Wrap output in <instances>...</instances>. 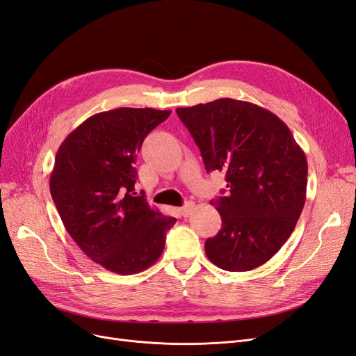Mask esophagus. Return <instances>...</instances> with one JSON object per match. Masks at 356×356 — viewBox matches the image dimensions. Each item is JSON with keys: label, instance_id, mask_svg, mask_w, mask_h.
I'll return each mask as SVG.
<instances>
[{"label": "esophagus", "instance_id": "obj_1", "mask_svg": "<svg viewBox=\"0 0 356 356\" xmlns=\"http://www.w3.org/2000/svg\"><path fill=\"white\" fill-rule=\"evenodd\" d=\"M191 209H193V203H187L186 206L179 207V209H178V213H179V216H182V218H187V216L190 215Z\"/></svg>", "mask_w": 356, "mask_h": 356}]
</instances>
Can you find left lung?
I'll use <instances>...</instances> for the list:
<instances>
[{"instance_id":"left-lung-1","label":"left lung","mask_w":356,"mask_h":356,"mask_svg":"<svg viewBox=\"0 0 356 356\" xmlns=\"http://www.w3.org/2000/svg\"><path fill=\"white\" fill-rule=\"evenodd\" d=\"M177 115L207 172H225L227 194L211 202L222 227L206 240V256L225 271H252L271 259L296 227L306 200L305 153L283 120L249 102L219 99L178 107Z\"/></svg>"}]
</instances>
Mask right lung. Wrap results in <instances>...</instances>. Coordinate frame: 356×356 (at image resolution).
Masks as SVG:
<instances>
[{"instance_id": "obj_1", "label": "right lung", "mask_w": 356, "mask_h": 356, "mask_svg": "<svg viewBox=\"0 0 356 356\" xmlns=\"http://www.w3.org/2000/svg\"><path fill=\"white\" fill-rule=\"evenodd\" d=\"M170 110L119 107L92 115L60 144L50 191L69 236L107 271L131 275L150 268L177 219L152 209L136 193V157Z\"/></svg>"}]
</instances>
